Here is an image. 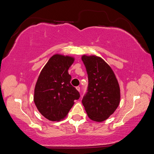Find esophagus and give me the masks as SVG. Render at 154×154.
Instances as JSON below:
<instances>
[{
	"instance_id": "1",
	"label": "esophagus",
	"mask_w": 154,
	"mask_h": 154,
	"mask_svg": "<svg viewBox=\"0 0 154 154\" xmlns=\"http://www.w3.org/2000/svg\"><path fill=\"white\" fill-rule=\"evenodd\" d=\"M76 89L78 91V92H80V87L79 86H77L76 87Z\"/></svg>"
}]
</instances>
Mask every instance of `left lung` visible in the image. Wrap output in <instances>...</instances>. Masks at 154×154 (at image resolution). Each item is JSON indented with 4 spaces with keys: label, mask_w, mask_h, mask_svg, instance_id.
<instances>
[{
    "label": "left lung",
    "mask_w": 154,
    "mask_h": 154,
    "mask_svg": "<svg viewBox=\"0 0 154 154\" xmlns=\"http://www.w3.org/2000/svg\"><path fill=\"white\" fill-rule=\"evenodd\" d=\"M88 76V92L82 99L88 116L101 122L108 119L120 103V88L111 66L99 56H82Z\"/></svg>",
    "instance_id": "obj_1"
}]
</instances>
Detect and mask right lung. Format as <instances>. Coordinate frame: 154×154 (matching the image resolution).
<instances>
[{
  "label": "right lung",
  "instance_id": "add662e5",
  "mask_svg": "<svg viewBox=\"0 0 154 154\" xmlns=\"http://www.w3.org/2000/svg\"><path fill=\"white\" fill-rule=\"evenodd\" d=\"M72 56L54 54L44 66L36 81L34 102L43 117L52 122L66 118L79 93L71 84L68 70L74 62Z\"/></svg>",
  "mask_w": 154,
  "mask_h": 154
}]
</instances>
